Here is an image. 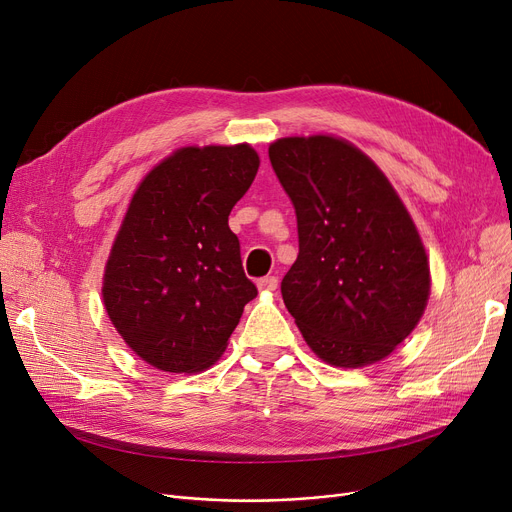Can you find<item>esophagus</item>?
Segmentation results:
<instances>
[{"mask_svg": "<svg viewBox=\"0 0 512 512\" xmlns=\"http://www.w3.org/2000/svg\"><path fill=\"white\" fill-rule=\"evenodd\" d=\"M257 288L261 292H274L278 288V278L276 276H265V278L257 280Z\"/></svg>", "mask_w": 512, "mask_h": 512, "instance_id": "34e87169", "label": "esophagus"}]
</instances>
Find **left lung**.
<instances>
[{
    "instance_id": "1",
    "label": "left lung",
    "mask_w": 512,
    "mask_h": 512,
    "mask_svg": "<svg viewBox=\"0 0 512 512\" xmlns=\"http://www.w3.org/2000/svg\"><path fill=\"white\" fill-rule=\"evenodd\" d=\"M270 161L299 228V257L282 280L286 309L326 363L382 361L415 330L429 299V263L407 207L344 139H278Z\"/></svg>"
}]
</instances>
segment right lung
<instances>
[{"label": "right lung", "mask_w": 512, "mask_h": 512, "mask_svg": "<svg viewBox=\"0 0 512 512\" xmlns=\"http://www.w3.org/2000/svg\"><path fill=\"white\" fill-rule=\"evenodd\" d=\"M259 155L247 145L182 147L134 191L103 274V305L124 342L170 373L222 357L257 297L228 226Z\"/></svg>", "instance_id": "1"}]
</instances>
